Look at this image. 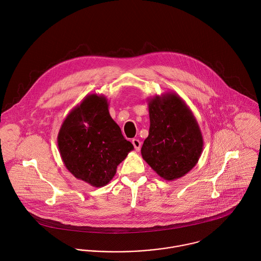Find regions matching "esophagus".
<instances>
[{
    "instance_id": "1",
    "label": "esophagus",
    "mask_w": 261,
    "mask_h": 261,
    "mask_svg": "<svg viewBox=\"0 0 261 261\" xmlns=\"http://www.w3.org/2000/svg\"><path fill=\"white\" fill-rule=\"evenodd\" d=\"M132 143H133V145H134V147H135V149L136 150H140L141 149V146H142V143L138 140V139H134L133 141H132Z\"/></svg>"
}]
</instances>
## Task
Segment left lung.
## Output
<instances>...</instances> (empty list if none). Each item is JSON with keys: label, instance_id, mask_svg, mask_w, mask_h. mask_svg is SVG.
Instances as JSON below:
<instances>
[{"label": "left lung", "instance_id": "8db88e82", "mask_svg": "<svg viewBox=\"0 0 261 261\" xmlns=\"http://www.w3.org/2000/svg\"><path fill=\"white\" fill-rule=\"evenodd\" d=\"M149 137L142 147L143 159L163 179L177 180L198 163L203 137L186 102L175 92L149 99Z\"/></svg>", "mask_w": 261, "mask_h": 261}]
</instances>
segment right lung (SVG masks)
<instances>
[{
    "instance_id": "1",
    "label": "right lung",
    "mask_w": 261,
    "mask_h": 261,
    "mask_svg": "<svg viewBox=\"0 0 261 261\" xmlns=\"http://www.w3.org/2000/svg\"><path fill=\"white\" fill-rule=\"evenodd\" d=\"M61 159L76 179L92 187L108 185L117 166L134 149L109 112L106 96H85L62 122L57 137Z\"/></svg>"
}]
</instances>
